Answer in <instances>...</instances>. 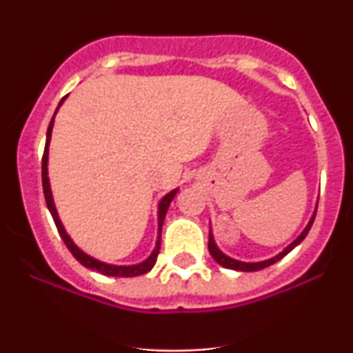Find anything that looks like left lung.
<instances>
[{"mask_svg":"<svg viewBox=\"0 0 353 353\" xmlns=\"http://www.w3.org/2000/svg\"><path fill=\"white\" fill-rule=\"evenodd\" d=\"M314 219H315V212H314V216H312V219L309 221V224H307V228L302 230L301 236L295 239L292 244L287 245L285 249H283L281 254H277V255H275V257H272V259H267V261H262V262H241V261H236V259L229 257V255H225L224 252H221V250L217 249L216 242H214L212 232H209V252H210V255H212V257H214V261H216L217 264H221L222 267H225V269L241 270V272H255V270L265 269V267L275 264V262L281 261L282 257H285V255L289 254L290 250L294 249V247H297L299 244H301L303 239L307 237V234H309L312 224H314Z\"/></svg>","mask_w":353,"mask_h":353,"instance_id":"obj_1","label":"left lung"}]
</instances>
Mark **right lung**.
Returning a JSON list of instances; mask_svg holds the SVG:
<instances>
[{"label": "right lung", "instance_id": "add662e5", "mask_svg": "<svg viewBox=\"0 0 353 353\" xmlns=\"http://www.w3.org/2000/svg\"><path fill=\"white\" fill-rule=\"evenodd\" d=\"M64 99H66V96H64V98L61 99L59 106H61V104H63ZM59 106H58V109H59ZM58 109H56V111H54V116H56V112H58ZM54 116H52L51 123H50V125H48L46 145H44L43 164H41V176H43L44 199H46L48 209H50V212H51V216H52V221H54L56 228H58V232H59L61 239H63L64 244H66L68 249H70V252L74 255V259L79 262L81 265H84V267H86V269L96 270V272H99V274H103V275H108V277H136V275H143L145 272H149V270H151L152 267H154V264H156L157 254H159V249H161V230H163L165 212H168L169 204H171L172 199H174V196H176L177 190H179V189H174L169 194H165V196L159 202V216H157V217H159V224H157V225H159V229H157L156 247H154L152 254L149 255V257L145 259L144 262H141V264H136V265H112V264H106V262H101V261H98V259L91 257V255H88L86 252H83V250H81L79 247L71 241V237L66 234V230H64L63 224H61V221H59L58 212H56L54 202H52V194H51V188H50V177H48V152H50V141H51L52 124H54Z\"/></svg>", "mask_w": 353, "mask_h": 353}]
</instances>
